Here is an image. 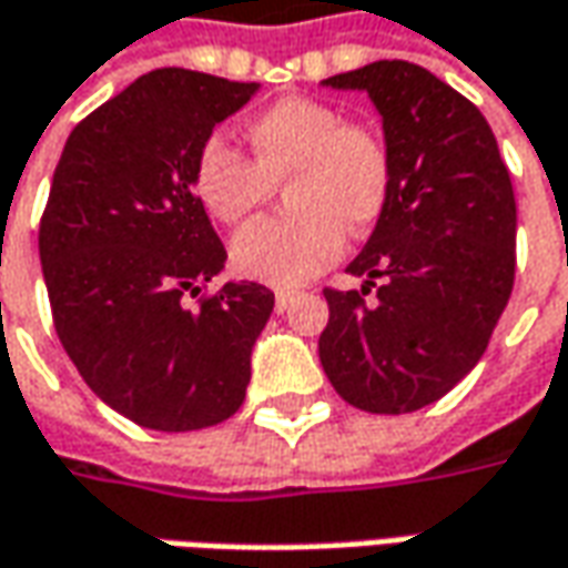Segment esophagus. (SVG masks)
Listing matches in <instances>:
<instances>
[{
	"instance_id": "34e87169",
	"label": "esophagus",
	"mask_w": 568,
	"mask_h": 568,
	"mask_svg": "<svg viewBox=\"0 0 568 568\" xmlns=\"http://www.w3.org/2000/svg\"><path fill=\"white\" fill-rule=\"evenodd\" d=\"M292 298H295V292H288V288H280V292H276V314H283V311H288V304H292Z\"/></svg>"
}]
</instances>
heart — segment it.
I'll return each mask as SVG.
<instances>
[{"instance_id": "obj_1", "label": "heart", "mask_w": 568, "mask_h": 568, "mask_svg": "<svg viewBox=\"0 0 568 568\" xmlns=\"http://www.w3.org/2000/svg\"><path fill=\"white\" fill-rule=\"evenodd\" d=\"M245 156L223 134H210L194 156V194L223 225L247 220L285 185L292 213L261 220L235 235L232 270L254 283L292 288L333 264L345 229H374L393 194V150L383 131L345 122L343 109L283 97L247 122Z\"/></svg>"}]
</instances>
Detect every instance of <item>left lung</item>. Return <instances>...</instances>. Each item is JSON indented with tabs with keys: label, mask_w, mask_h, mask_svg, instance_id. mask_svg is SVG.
I'll list each match as a JSON object with an SVG mask.
<instances>
[{
	"label": "left lung",
	"mask_w": 568,
	"mask_h": 568,
	"mask_svg": "<svg viewBox=\"0 0 568 568\" xmlns=\"http://www.w3.org/2000/svg\"><path fill=\"white\" fill-rule=\"evenodd\" d=\"M364 90L393 150V194L348 264L362 292L323 288L321 364L371 415L443 399L480 362L516 280V194L475 103L437 74L383 59L323 81ZM378 285V302L363 295Z\"/></svg>",
	"instance_id": "obj_1"
}]
</instances>
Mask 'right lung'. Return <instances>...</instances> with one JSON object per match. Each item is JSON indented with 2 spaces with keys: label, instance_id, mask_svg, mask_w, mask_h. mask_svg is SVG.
Segmentation results:
<instances>
[{
  "label": "right lung",
  "instance_id": "obj_1",
  "mask_svg": "<svg viewBox=\"0 0 568 568\" xmlns=\"http://www.w3.org/2000/svg\"><path fill=\"white\" fill-rule=\"evenodd\" d=\"M257 84L156 69L65 141L40 220L62 348L90 389L150 430H201L245 402L273 292L225 283V247L194 194V156Z\"/></svg>",
  "mask_w": 568,
  "mask_h": 568
}]
</instances>
